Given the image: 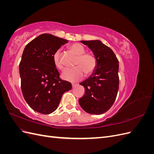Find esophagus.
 I'll list each match as a JSON object with an SVG mask.
<instances>
[{
	"label": "esophagus",
	"mask_w": 154,
	"mask_h": 154,
	"mask_svg": "<svg viewBox=\"0 0 154 154\" xmlns=\"http://www.w3.org/2000/svg\"><path fill=\"white\" fill-rule=\"evenodd\" d=\"M75 85H76V83H72V88H74V87H75Z\"/></svg>",
	"instance_id": "34e87169"
}]
</instances>
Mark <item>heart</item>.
Wrapping results in <instances>:
<instances>
[{
    "label": "heart",
    "mask_w": 154,
    "mask_h": 154,
    "mask_svg": "<svg viewBox=\"0 0 154 154\" xmlns=\"http://www.w3.org/2000/svg\"><path fill=\"white\" fill-rule=\"evenodd\" d=\"M69 49L77 57L73 68H67L62 74V78L69 82H77L87 75H91L96 69L97 60L95 56L89 53H85L84 46L80 43H74L69 46ZM53 62L55 67L58 69H63L60 51H56L53 55Z\"/></svg>",
    "instance_id": "1"
}]
</instances>
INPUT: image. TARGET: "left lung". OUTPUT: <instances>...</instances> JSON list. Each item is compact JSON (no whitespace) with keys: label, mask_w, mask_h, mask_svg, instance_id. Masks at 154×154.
<instances>
[{"label":"left lung","mask_w":154,"mask_h":154,"mask_svg":"<svg viewBox=\"0 0 154 154\" xmlns=\"http://www.w3.org/2000/svg\"><path fill=\"white\" fill-rule=\"evenodd\" d=\"M88 45L97 60L94 74L80 84L85 88L79 99L82 108L91 114H101L109 110L117 97L119 89V61L110 48L100 40L81 41Z\"/></svg>","instance_id":"obj_1"}]
</instances>
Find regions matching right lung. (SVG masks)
I'll use <instances>...</instances> for the list:
<instances>
[{
  "instance_id": "obj_1",
  "label": "right lung",
  "mask_w": 154,
  "mask_h": 154,
  "mask_svg": "<svg viewBox=\"0 0 154 154\" xmlns=\"http://www.w3.org/2000/svg\"><path fill=\"white\" fill-rule=\"evenodd\" d=\"M67 40L51 34H42L27 44L19 64L21 89L31 108L49 114L58 108L71 83L62 80L53 62V55Z\"/></svg>"
}]
</instances>
